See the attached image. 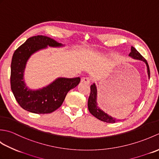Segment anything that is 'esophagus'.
I'll return each instance as SVG.
<instances>
[{"mask_svg":"<svg viewBox=\"0 0 159 159\" xmlns=\"http://www.w3.org/2000/svg\"><path fill=\"white\" fill-rule=\"evenodd\" d=\"M81 81L83 83H85L87 84H89L91 83V79L89 77H83L81 79Z\"/></svg>","mask_w":159,"mask_h":159,"instance_id":"esophagus-1","label":"esophagus"}]
</instances>
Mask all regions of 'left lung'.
Here are the masks:
<instances>
[{"label": "left lung", "mask_w": 159, "mask_h": 159, "mask_svg": "<svg viewBox=\"0 0 159 159\" xmlns=\"http://www.w3.org/2000/svg\"><path fill=\"white\" fill-rule=\"evenodd\" d=\"M129 56L132 57L134 59H139L141 61H143L146 63L148 68V76H150V67L148 66V63L146 59L141 55V54L137 51V50L134 48L133 46H131V52L129 54ZM91 92L88 99V109L89 112L92 113L94 117H96L98 119L104 121V122L107 123H115L119 120L117 119H115L112 117L109 116V115L105 113L102 110H100L98 107H97V102H96V97H97V89L95 84L91 85Z\"/></svg>", "instance_id": "8db88e82"}]
</instances>
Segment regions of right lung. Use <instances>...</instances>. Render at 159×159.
<instances>
[{
	"label": "right lung",
	"instance_id": "add662e5",
	"mask_svg": "<svg viewBox=\"0 0 159 159\" xmlns=\"http://www.w3.org/2000/svg\"><path fill=\"white\" fill-rule=\"evenodd\" d=\"M47 46L57 47L62 44L43 35L33 36L16 50L11 64V89L17 102L22 109L38 114L50 113L63 104L70 89L80 83L79 77L59 78L46 87L33 91L26 87L23 80L26 61L33 53Z\"/></svg>",
	"mask_w": 159,
	"mask_h": 159
}]
</instances>
